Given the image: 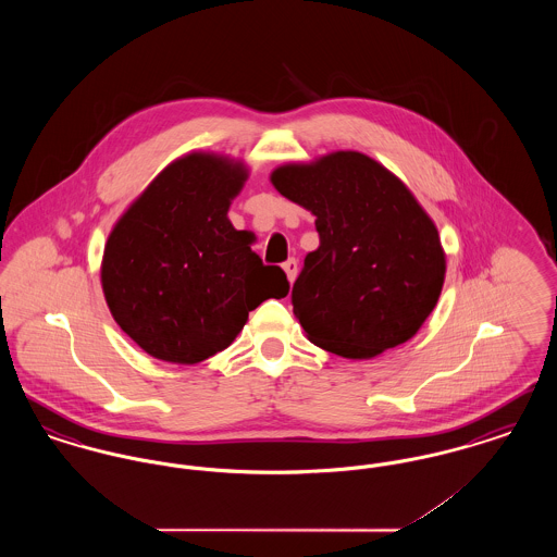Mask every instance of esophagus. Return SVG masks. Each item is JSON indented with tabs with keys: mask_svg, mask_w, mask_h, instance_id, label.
Segmentation results:
<instances>
[{
	"mask_svg": "<svg viewBox=\"0 0 557 557\" xmlns=\"http://www.w3.org/2000/svg\"><path fill=\"white\" fill-rule=\"evenodd\" d=\"M284 271H286V275H288V282H294L296 280V275H298V261L296 259H288L286 263H284Z\"/></svg>",
	"mask_w": 557,
	"mask_h": 557,
	"instance_id": "esophagus-1",
	"label": "esophagus"
}]
</instances>
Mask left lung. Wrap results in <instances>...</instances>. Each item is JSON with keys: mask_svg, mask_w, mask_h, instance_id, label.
<instances>
[{"mask_svg": "<svg viewBox=\"0 0 557 557\" xmlns=\"http://www.w3.org/2000/svg\"><path fill=\"white\" fill-rule=\"evenodd\" d=\"M271 184L318 216L319 248L292 288L309 341L370 359L416 336L447 267L436 225L405 184L361 152L284 164Z\"/></svg>", "mask_w": 557, "mask_h": 557, "instance_id": "8db88e82", "label": "left lung"}]
</instances>
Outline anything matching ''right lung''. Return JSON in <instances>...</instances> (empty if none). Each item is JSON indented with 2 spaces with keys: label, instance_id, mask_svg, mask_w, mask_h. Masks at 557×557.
<instances>
[{
  "label": "right lung",
  "instance_id": "obj_1",
  "mask_svg": "<svg viewBox=\"0 0 557 557\" xmlns=\"http://www.w3.org/2000/svg\"><path fill=\"white\" fill-rule=\"evenodd\" d=\"M242 162L194 152L171 162L108 236L102 288L121 330L160 361L191 366L227 348L248 313L290 284L227 219Z\"/></svg>",
  "mask_w": 557,
  "mask_h": 557
}]
</instances>
